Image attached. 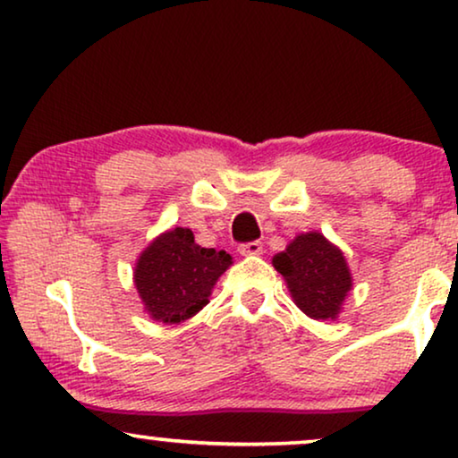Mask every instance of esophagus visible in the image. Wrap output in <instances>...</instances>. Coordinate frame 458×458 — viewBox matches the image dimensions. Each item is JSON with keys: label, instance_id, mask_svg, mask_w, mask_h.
<instances>
[{"label": "esophagus", "instance_id": "esophagus-1", "mask_svg": "<svg viewBox=\"0 0 458 458\" xmlns=\"http://www.w3.org/2000/svg\"><path fill=\"white\" fill-rule=\"evenodd\" d=\"M237 252H240L242 256H259V254H262V243L260 242L242 243V246L237 248Z\"/></svg>", "mask_w": 458, "mask_h": 458}]
</instances>
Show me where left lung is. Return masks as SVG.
<instances>
[{"label":"left lung","mask_w":458,"mask_h":458,"mask_svg":"<svg viewBox=\"0 0 458 458\" xmlns=\"http://www.w3.org/2000/svg\"><path fill=\"white\" fill-rule=\"evenodd\" d=\"M273 267L306 317L317 321L340 317L352 290V273L342 250L323 233L309 231L296 235L284 252L273 256Z\"/></svg>","instance_id":"obj_1"}]
</instances>
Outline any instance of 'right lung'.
I'll return each instance as SVG.
<instances>
[{"label":"right lung","instance_id":"right-lung-1","mask_svg":"<svg viewBox=\"0 0 458 458\" xmlns=\"http://www.w3.org/2000/svg\"><path fill=\"white\" fill-rule=\"evenodd\" d=\"M233 259L225 250L202 248L187 227L154 237L137 256L133 284L152 321L177 325L210 302L212 287Z\"/></svg>","mask_w":458,"mask_h":458}]
</instances>
